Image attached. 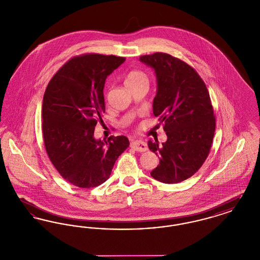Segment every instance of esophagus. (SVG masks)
I'll return each instance as SVG.
<instances>
[{
  "instance_id": "34e87169",
  "label": "esophagus",
  "mask_w": 260,
  "mask_h": 260,
  "mask_svg": "<svg viewBox=\"0 0 260 260\" xmlns=\"http://www.w3.org/2000/svg\"><path fill=\"white\" fill-rule=\"evenodd\" d=\"M131 146L138 152H145L148 150L147 144L142 140H135L131 143Z\"/></svg>"
}]
</instances>
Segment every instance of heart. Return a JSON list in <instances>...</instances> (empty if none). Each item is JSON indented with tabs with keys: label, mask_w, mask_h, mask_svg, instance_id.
<instances>
[{
	"label": "heart",
	"mask_w": 260,
	"mask_h": 260,
	"mask_svg": "<svg viewBox=\"0 0 260 260\" xmlns=\"http://www.w3.org/2000/svg\"><path fill=\"white\" fill-rule=\"evenodd\" d=\"M141 80H147L146 76L139 71H132L126 76L124 83H125V85H128V84H134V83H136Z\"/></svg>",
	"instance_id": "1"
}]
</instances>
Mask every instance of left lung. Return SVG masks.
<instances>
[{
    "mask_svg": "<svg viewBox=\"0 0 260 260\" xmlns=\"http://www.w3.org/2000/svg\"><path fill=\"white\" fill-rule=\"evenodd\" d=\"M139 60L155 71L153 114L160 116L168 136L161 146L158 139L148 141L160 159L151 176L162 183H178L198 172L210 153L215 131L210 94L198 73L176 57L156 52Z\"/></svg>",
    "mask_w": 260,
    "mask_h": 260,
    "instance_id": "left-lung-1",
    "label": "left lung"
}]
</instances>
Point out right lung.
I'll return each mask as SVG.
<instances>
[{
	"label": "right lung",
	"mask_w": 260,
	"mask_h": 260,
	"mask_svg": "<svg viewBox=\"0 0 260 260\" xmlns=\"http://www.w3.org/2000/svg\"><path fill=\"white\" fill-rule=\"evenodd\" d=\"M125 58L98 53L66 62L50 80L43 99V136L50 161L62 177L81 188L105 182L128 147L124 136L94 138L105 112L106 78Z\"/></svg>",
	"instance_id": "add662e5"
}]
</instances>
